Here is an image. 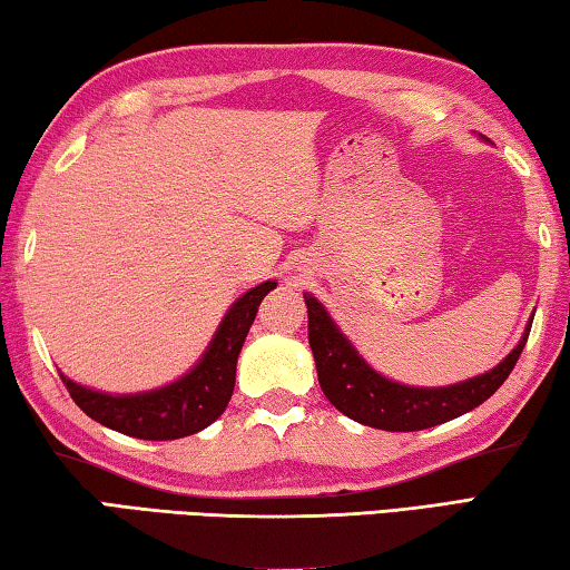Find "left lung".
Listing matches in <instances>:
<instances>
[{"instance_id":"1","label":"left lung","mask_w":570,"mask_h":570,"mask_svg":"<svg viewBox=\"0 0 570 570\" xmlns=\"http://www.w3.org/2000/svg\"><path fill=\"white\" fill-rule=\"evenodd\" d=\"M304 302L308 312V346L326 400L350 420L387 432L428 430L475 410L513 372L533 324V320L525 324L518 344L493 370L445 387H414L374 370L314 294L304 292Z\"/></svg>"}]
</instances>
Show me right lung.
Returning a JSON list of instances; mask_svg holds the SVG:
<instances>
[{"instance_id": "obj_1", "label": "right lung", "mask_w": 570, "mask_h": 570, "mask_svg": "<svg viewBox=\"0 0 570 570\" xmlns=\"http://www.w3.org/2000/svg\"><path fill=\"white\" fill-rule=\"evenodd\" d=\"M272 288H276V278H268L240 294L228 306L200 360L183 377L163 384V387L112 394L85 387L60 372L65 387L88 417L128 438L178 440L196 435L210 422H216L228 407L236 384L240 346L256 320L258 304Z\"/></svg>"}]
</instances>
